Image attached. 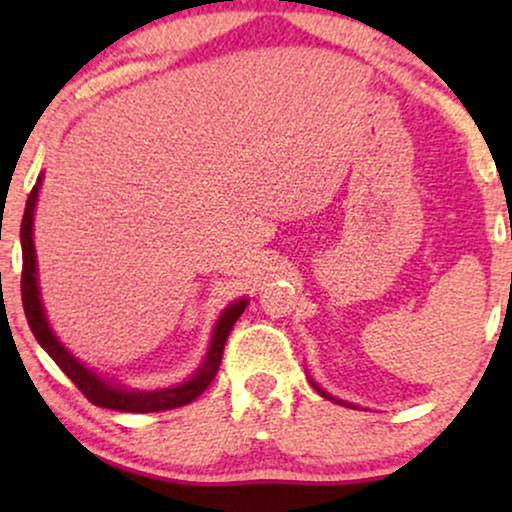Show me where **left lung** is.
Returning <instances> with one entry per match:
<instances>
[{
  "mask_svg": "<svg viewBox=\"0 0 512 512\" xmlns=\"http://www.w3.org/2000/svg\"><path fill=\"white\" fill-rule=\"evenodd\" d=\"M310 382H312V387H314V389H317V391H319V396H324V398H328V401H333V403H340V405H347V408H356V405H352V403H347V401H340V398H335V396H331V394H328V391H326V389H321V387H319V384H317V382H314V380H312V377H310Z\"/></svg>",
  "mask_w": 512,
  "mask_h": 512,
  "instance_id": "left-lung-1",
  "label": "left lung"
}]
</instances>
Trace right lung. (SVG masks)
Here are the masks:
<instances>
[{
    "label": "right lung",
    "mask_w": 512,
    "mask_h": 512,
    "mask_svg": "<svg viewBox=\"0 0 512 512\" xmlns=\"http://www.w3.org/2000/svg\"><path fill=\"white\" fill-rule=\"evenodd\" d=\"M41 181H44V174H39L37 184H34L30 198H27L23 223H20V247H23V279H20V291H23L25 317L27 324L32 328L34 338H37L39 345L46 349V354L58 363L62 373H65L69 380L83 391V396H86L93 405H97V408L121 412H160L181 408V405L191 403L193 398H198L202 391L209 387V382L214 380L230 328L235 326V321L240 319L244 307L249 305V298L235 300V303H230L226 310L221 312V317L216 319L205 359H202L198 370H195L188 380L160 389H128L123 387V384L109 380V377H102L97 370L88 368L86 363L76 359V356L62 345L58 335L53 333L51 324H48L44 303H41L37 254H34V209H37Z\"/></svg>",
    "instance_id": "1"
}]
</instances>
